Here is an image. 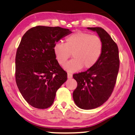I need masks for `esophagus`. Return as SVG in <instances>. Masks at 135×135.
Masks as SVG:
<instances>
[{"instance_id":"obj_1","label":"esophagus","mask_w":135,"mask_h":135,"mask_svg":"<svg viewBox=\"0 0 135 135\" xmlns=\"http://www.w3.org/2000/svg\"><path fill=\"white\" fill-rule=\"evenodd\" d=\"M67 77L69 79H71L72 77V74H71V73H68L67 74Z\"/></svg>"}]
</instances>
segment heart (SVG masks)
Listing matches in <instances>:
<instances>
[{"instance_id":"heart-1","label":"heart","mask_w":135,"mask_h":135,"mask_svg":"<svg viewBox=\"0 0 135 135\" xmlns=\"http://www.w3.org/2000/svg\"><path fill=\"white\" fill-rule=\"evenodd\" d=\"M103 50L102 38L96 35L78 31L66 37L64 44L56 43L53 46L55 58L64 66L72 54L74 58L65 66L69 72H75L83 67L90 69L100 60Z\"/></svg>"}]
</instances>
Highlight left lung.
Returning a JSON list of instances; mask_svg holds the SVG:
<instances>
[{"instance_id": "left-lung-1", "label": "left lung", "mask_w": 135, "mask_h": 135, "mask_svg": "<svg viewBox=\"0 0 135 135\" xmlns=\"http://www.w3.org/2000/svg\"><path fill=\"white\" fill-rule=\"evenodd\" d=\"M88 29L97 32L103 41V50L93 67L73 75L77 83L73 98L77 107L84 110L98 107L109 98L115 85L120 64L118 47L109 34L101 27Z\"/></svg>"}]
</instances>
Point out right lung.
Instances as JSON below:
<instances>
[{
    "instance_id": "right-lung-1",
    "label": "right lung",
    "mask_w": 135,
    "mask_h": 135,
    "mask_svg": "<svg viewBox=\"0 0 135 135\" xmlns=\"http://www.w3.org/2000/svg\"><path fill=\"white\" fill-rule=\"evenodd\" d=\"M71 33L59 27L37 26L23 35L16 51L15 77L21 95L31 106L40 109L51 106L57 90L67 80L53 46Z\"/></svg>"
}]
</instances>
